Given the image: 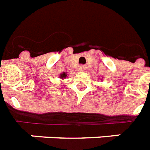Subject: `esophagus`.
Segmentation results:
<instances>
[{"label": "esophagus", "instance_id": "esophagus-1", "mask_svg": "<svg viewBox=\"0 0 150 150\" xmlns=\"http://www.w3.org/2000/svg\"><path fill=\"white\" fill-rule=\"evenodd\" d=\"M86 70H87L86 67H81V69H80V71H81V72H86Z\"/></svg>", "mask_w": 150, "mask_h": 150}]
</instances>
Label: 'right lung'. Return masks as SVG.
<instances>
[{
	"label": "right lung",
	"mask_w": 150,
	"mask_h": 150,
	"mask_svg": "<svg viewBox=\"0 0 150 150\" xmlns=\"http://www.w3.org/2000/svg\"><path fill=\"white\" fill-rule=\"evenodd\" d=\"M67 72H62L61 73L60 75H59V78H60L61 79H65V78H67Z\"/></svg>",
	"instance_id": "add662e5"
}]
</instances>
